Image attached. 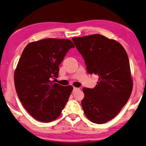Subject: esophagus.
Returning a JSON list of instances; mask_svg holds the SVG:
<instances>
[{
	"label": "esophagus",
	"instance_id": "1",
	"mask_svg": "<svg viewBox=\"0 0 146 146\" xmlns=\"http://www.w3.org/2000/svg\"><path fill=\"white\" fill-rule=\"evenodd\" d=\"M79 88H77V87H73V92H75V91H76L77 90H78Z\"/></svg>",
	"mask_w": 146,
	"mask_h": 146
}]
</instances>
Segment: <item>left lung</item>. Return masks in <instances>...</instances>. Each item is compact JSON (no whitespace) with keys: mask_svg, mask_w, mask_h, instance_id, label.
Instances as JSON below:
<instances>
[{"mask_svg":"<svg viewBox=\"0 0 146 146\" xmlns=\"http://www.w3.org/2000/svg\"><path fill=\"white\" fill-rule=\"evenodd\" d=\"M72 40L85 60L87 72L99 76L94 88H83V110L93 123H106L119 113L131 96L133 80L127 54L119 42L100 34Z\"/></svg>","mask_w":146,"mask_h":146,"instance_id":"obj_1","label":"left lung"}]
</instances>
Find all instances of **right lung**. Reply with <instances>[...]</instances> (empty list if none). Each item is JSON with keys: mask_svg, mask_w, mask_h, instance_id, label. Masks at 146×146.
I'll return each mask as SVG.
<instances>
[{"mask_svg": "<svg viewBox=\"0 0 146 146\" xmlns=\"http://www.w3.org/2000/svg\"><path fill=\"white\" fill-rule=\"evenodd\" d=\"M74 47L71 40L48 38L31 42L23 50L15 71V86L23 107L38 121L56 119L68 102L73 87L51 79L58 77L59 65Z\"/></svg>", "mask_w": 146, "mask_h": 146, "instance_id": "1", "label": "right lung"}]
</instances>
